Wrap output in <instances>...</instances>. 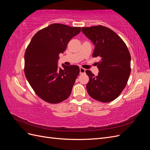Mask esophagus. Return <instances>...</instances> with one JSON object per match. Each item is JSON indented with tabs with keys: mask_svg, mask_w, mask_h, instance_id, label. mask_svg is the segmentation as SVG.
<instances>
[{
	"mask_svg": "<svg viewBox=\"0 0 150 150\" xmlns=\"http://www.w3.org/2000/svg\"><path fill=\"white\" fill-rule=\"evenodd\" d=\"M86 69L83 67H80V74H84L85 73Z\"/></svg>",
	"mask_w": 150,
	"mask_h": 150,
	"instance_id": "1",
	"label": "esophagus"
}]
</instances>
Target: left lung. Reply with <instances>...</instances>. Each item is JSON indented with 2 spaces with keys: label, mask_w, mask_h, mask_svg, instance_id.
<instances>
[{
  "label": "left lung",
  "mask_w": 150,
  "mask_h": 150,
  "mask_svg": "<svg viewBox=\"0 0 150 150\" xmlns=\"http://www.w3.org/2000/svg\"><path fill=\"white\" fill-rule=\"evenodd\" d=\"M84 35L93 42V57H99L98 75L86 70L89 81L86 85L89 96L96 100L109 103L120 96L131 72V56L120 36L103 25L82 28Z\"/></svg>",
  "instance_id": "left-lung-1"
}]
</instances>
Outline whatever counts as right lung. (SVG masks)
Here are the masks:
<instances>
[{
	"mask_svg": "<svg viewBox=\"0 0 150 150\" xmlns=\"http://www.w3.org/2000/svg\"><path fill=\"white\" fill-rule=\"evenodd\" d=\"M81 32L80 27L52 24L39 30L32 38L24 55V72L35 94L42 100L57 104L70 96L79 74L76 65L59 68V54L70 40Z\"/></svg>",
	"mask_w": 150,
	"mask_h": 150,
	"instance_id": "add662e5",
	"label": "right lung"
}]
</instances>
